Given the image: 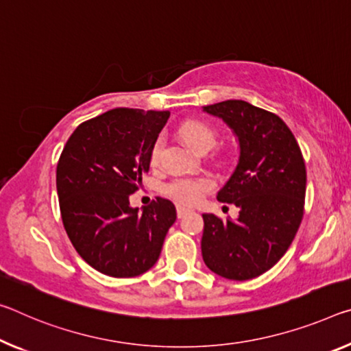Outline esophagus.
<instances>
[{
    "label": "esophagus",
    "mask_w": 351,
    "mask_h": 351,
    "mask_svg": "<svg viewBox=\"0 0 351 351\" xmlns=\"http://www.w3.org/2000/svg\"><path fill=\"white\" fill-rule=\"evenodd\" d=\"M189 213V209L187 208H184V206H176V214H178V217H184L186 214Z\"/></svg>",
    "instance_id": "esophagus-1"
}]
</instances>
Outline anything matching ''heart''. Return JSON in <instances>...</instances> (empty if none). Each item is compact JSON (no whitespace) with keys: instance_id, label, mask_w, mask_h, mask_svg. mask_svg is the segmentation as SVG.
Here are the masks:
<instances>
[{"instance_id":"b5f03b06","label":"heart","mask_w":351,"mask_h":351,"mask_svg":"<svg viewBox=\"0 0 351 351\" xmlns=\"http://www.w3.org/2000/svg\"><path fill=\"white\" fill-rule=\"evenodd\" d=\"M180 132L189 145L202 153L213 148L217 142V132L210 126L202 123V121H186L181 126ZM162 145V137L156 138L152 152H149V162H152V165L159 162ZM213 186L214 182L209 176H175L169 182H165L164 192L178 203L193 204L199 202L204 193L213 189Z\"/></svg>"}]
</instances>
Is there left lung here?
I'll use <instances>...</instances> for the list:
<instances>
[{"mask_svg":"<svg viewBox=\"0 0 351 351\" xmlns=\"http://www.w3.org/2000/svg\"><path fill=\"white\" fill-rule=\"evenodd\" d=\"M239 138V162L219 202L239 209L236 220L203 214L202 254L214 274L252 280L271 269L295 237L306 193L304 159L280 117L242 99L204 106Z\"/></svg>","mask_w":351,"mask_h":351,"instance_id":"obj_1","label":"left lung"}]
</instances>
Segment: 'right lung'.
Here are the masks:
<instances>
[{
  "mask_svg": "<svg viewBox=\"0 0 351 351\" xmlns=\"http://www.w3.org/2000/svg\"><path fill=\"white\" fill-rule=\"evenodd\" d=\"M169 117V110H108L77 126L60 154L56 187L64 228L77 254L104 275L145 274L175 223L170 199L158 197L142 213L130 206Z\"/></svg>",
  "mask_w": 351,
  "mask_h": 351,
  "instance_id": "right-lung-1",
  "label": "right lung"
}]
</instances>
